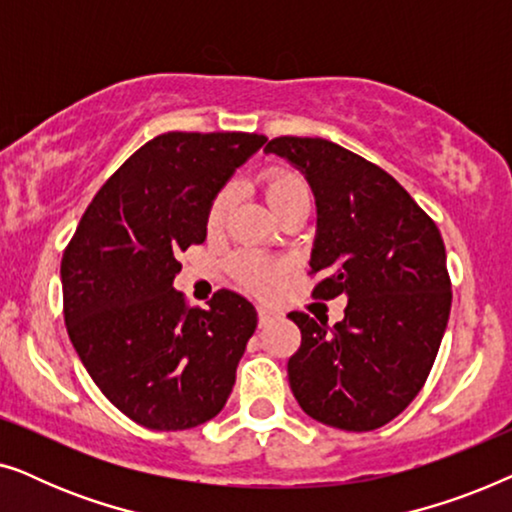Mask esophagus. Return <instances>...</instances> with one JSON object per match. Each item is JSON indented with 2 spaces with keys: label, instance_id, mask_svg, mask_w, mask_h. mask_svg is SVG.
I'll list each match as a JSON object with an SVG mask.
<instances>
[{
  "label": "esophagus",
  "instance_id": "34e87169",
  "mask_svg": "<svg viewBox=\"0 0 512 512\" xmlns=\"http://www.w3.org/2000/svg\"><path fill=\"white\" fill-rule=\"evenodd\" d=\"M256 312H258V326H261V328H265V326L272 324V321L277 319V314L272 312L270 307H265V305H258Z\"/></svg>",
  "mask_w": 512,
  "mask_h": 512
}]
</instances>
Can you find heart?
I'll list each match as a JSON object with an SVG mask.
<instances>
[{
	"instance_id": "b5f03b06",
	"label": "heart",
	"mask_w": 512,
	"mask_h": 512,
	"mask_svg": "<svg viewBox=\"0 0 512 512\" xmlns=\"http://www.w3.org/2000/svg\"><path fill=\"white\" fill-rule=\"evenodd\" d=\"M263 193L268 205L272 207V212L279 214L286 205H291L293 200L300 198H310V191H307L305 179L300 177L296 170L291 167H270L268 172L263 174ZM235 205V188L233 186H223L219 193L209 200L207 205V216H205V226L209 233H216L226 226L230 209ZM230 270L233 275L240 279V282L247 286L251 291L258 293H268L272 291V286L279 282V277L284 275L286 265L279 261H270L261 254H254V251H242L233 258L230 263Z\"/></svg>"
}]
</instances>
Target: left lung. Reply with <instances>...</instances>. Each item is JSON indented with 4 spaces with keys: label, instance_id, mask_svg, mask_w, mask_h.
<instances>
[{
    "label": "left lung",
    "instance_id": "8db88e82",
    "mask_svg": "<svg viewBox=\"0 0 512 512\" xmlns=\"http://www.w3.org/2000/svg\"><path fill=\"white\" fill-rule=\"evenodd\" d=\"M265 153L289 160L314 193L312 293L347 296L335 326L289 314L303 335L289 359L293 396L321 424L380 429L424 387L450 319L443 237L391 174L328 139L277 137Z\"/></svg>",
    "mask_w": 512,
    "mask_h": 512
}]
</instances>
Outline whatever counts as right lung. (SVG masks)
<instances>
[{
  "mask_svg": "<svg viewBox=\"0 0 512 512\" xmlns=\"http://www.w3.org/2000/svg\"><path fill=\"white\" fill-rule=\"evenodd\" d=\"M268 142L249 132H165L132 153L90 202L62 256L69 340L132 422L184 431L226 405L256 331L247 298L221 289L207 310L172 282L179 251L207 237V205Z\"/></svg>",
  "mask_w": 512,
  "mask_h": 512,
  "instance_id": "add662e5",
  "label": "right lung"
}]
</instances>
